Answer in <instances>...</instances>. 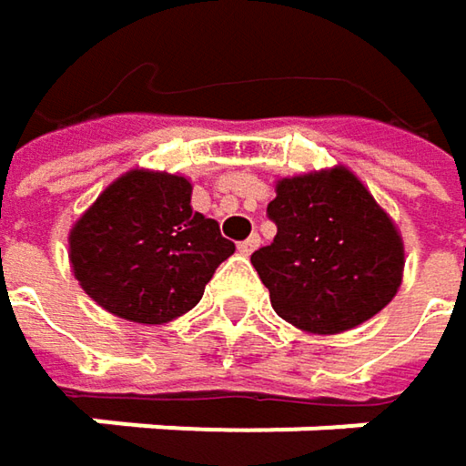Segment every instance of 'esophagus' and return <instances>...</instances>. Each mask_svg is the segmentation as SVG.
<instances>
[{
  "mask_svg": "<svg viewBox=\"0 0 466 466\" xmlns=\"http://www.w3.org/2000/svg\"><path fill=\"white\" fill-rule=\"evenodd\" d=\"M258 242H261V239H258V234H250L248 239H242V242L237 245V250H239L242 256H250V253L258 248Z\"/></svg>",
  "mask_w": 466,
  "mask_h": 466,
  "instance_id": "obj_1",
  "label": "esophagus"
}]
</instances>
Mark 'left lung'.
Listing matches in <instances>:
<instances>
[{"mask_svg":"<svg viewBox=\"0 0 466 466\" xmlns=\"http://www.w3.org/2000/svg\"><path fill=\"white\" fill-rule=\"evenodd\" d=\"M267 213L278 234L250 264L283 321L308 334H339L397 297L402 234L348 167L280 177Z\"/></svg>","mask_w":466,"mask_h":466,"instance_id":"8db88e82","label":"left lung"}]
</instances>
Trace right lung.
I'll return each mask as SVG.
<instances>
[{
  "label": "right lung",
  "instance_id": "add662e5",
  "mask_svg": "<svg viewBox=\"0 0 466 466\" xmlns=\"http://www.w3.org/2000/svg\"><path fill=\"white\" fill-rule=\"evenodd\" d=\"M191 191L183 175L137 167L75 221L69 264L99 308L135 324H167L202 299L234 242L191 208Z\"/></svg>",
  "mask_w": 466,
  "mask_h": 466
}]
</instances>
